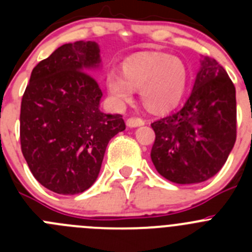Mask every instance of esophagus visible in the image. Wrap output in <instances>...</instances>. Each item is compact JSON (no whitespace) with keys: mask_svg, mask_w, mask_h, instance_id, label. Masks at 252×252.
I'll return each instance as SVG.
<instances>
[{"mask_svg":"<svg viewBox=\"0 0 252 252\" xmlns=\"http://www.w3.org/2000/svg\"><path fill=\"white\" fill-rule=\"evenodd\" d=\"M144 124H145V121L140 119V117H130L126 121V125H127L128 127H137V126H142Z\"/></svg>","mask_w":252,"mask_h":252,"instance_id":"34e87169","label":"esophagus"}]
</instances>
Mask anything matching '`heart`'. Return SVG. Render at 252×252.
<instances>
[{"label": "heart", "instance_id": "heart-1", "mask_svg": "<svg viewBox=\"0 0 252 252\" xmlns=\"http://www.w3.org/2000/svg\"><path fill=\"white\" fill-rule=\"evenodd\" d=\"M122 75L110 73L107 90L117 102H130L133 90H140L141 99L149 110L164 112L183 98L188 70L180 59L165 53H142L122 64Z\"/></svg>", "mask_w": 252, "mask_h": 252}]
</instances>
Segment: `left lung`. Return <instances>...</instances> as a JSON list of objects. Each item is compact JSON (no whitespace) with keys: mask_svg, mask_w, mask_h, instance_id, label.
<instances>
[{"mask_svg":"<svg viewBox=\"0 0 252 252\" xmlns=\"http://www.w3.org/2000/svg\"><path fill=\"white\" fill-rule=\"evenodd\" d=\"M180 110L151 124V160L177 184L201 183L224 165L236 141V90L221 64L204 57Z\"/></svg>","mask_w":252,"mask_h":252,"instance_id":"8db88e82","label":"left lung"}]
</instances>
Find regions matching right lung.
<instances>
[{
	"mask_svg": "<svg viewBox=\"0 0 252 252\" xmlns=\"http://www.w3.org/2000/svg\"><path fill=\"white\" fill-rule=\"evenodd\" d=\"M99 62L94 41L64 44L32 69L22 95V155L35 179L58 194L90 188L108 141L126 128L121 115L99 110L102 91L90 73Z\"/></svg>",
	"mask_w": 252,
	"mask_h": 252,
	"instance_id": "obj_1",
	"label": "right lung"
}]
</instances>
